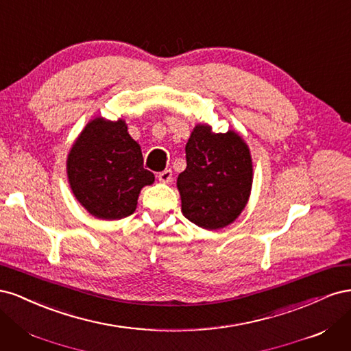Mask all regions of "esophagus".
Masks as SVG:
<instances>
[{
    "label": "esophagus",
    "instance_id": "1",
    "mask_svg": "<svg viewBox=\"0 0 351 351\" xmlns=\"http://www.w3.org/2000/svg\"><path fill=\"white\" fill-rule=\"evenodd\" d=\"M158 180L161 183H169L173 180V171L171 169H164L162 173L158 174Z\"/></svg>",
    "mask_w": 351,
    "mask_h": 351
}]
</instances>
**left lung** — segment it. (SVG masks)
Instances as JSON below:
<instances>
[{"instance_id": "obj_1", "label": "left lung", "mask_w": 351, "mask_h": 351, "mask_svg": "<svg viewBox=\"0 0 351 351\" xmlns=\"http://www.w3.org/2000/svg\"><path fill=\"white\" fill-rule=\"evenodd\" d=\"M187 167L177 177L183 215L197 227L219 230L246 208L253 183L247 143L234 132L196 124L186 143Z\"/></svg>"}]
</instances>
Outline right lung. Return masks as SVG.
I'll use <instances>...</instances> for the list:
<instances>
[{"label": "right lung", "instance_id": "1", "mask_svg": "<svg viewBox=\"0 0 351 351\" xmlns=\"http://www.w3.org/2000/svg\"><path fill=\"white\" fill-rule=\"evenodd\" d=\"M67 178L74 197L98 219L132 215L141 190L155 182L143 168L141 145L123 119L95 117L76 137L67 155Z\"/></svg>", "mask_w": 351, "mask_h": 351}]
</instances>
